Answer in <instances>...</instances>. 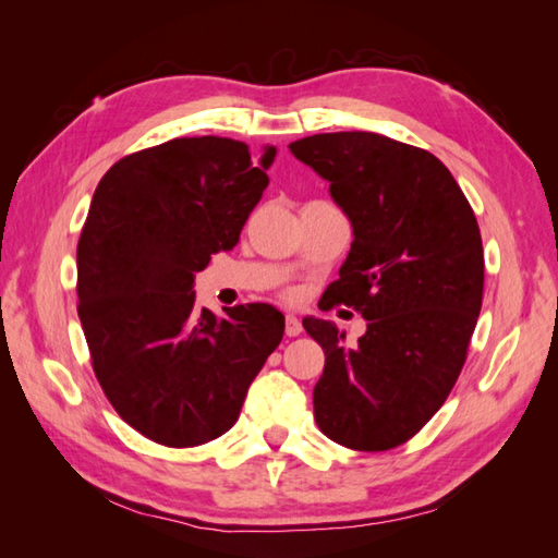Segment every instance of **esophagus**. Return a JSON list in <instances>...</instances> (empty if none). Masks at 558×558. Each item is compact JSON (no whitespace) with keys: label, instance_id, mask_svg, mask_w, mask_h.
<instances>
[{"label":"esophagus","instance_id":"obj_1","mask_svg":"<svg viewBox=\"0 0 558 558\" xmlns=\"http://www.w3.org/2000/svg\"><path fill=\"white\" fill-rule=\"evenodd\" d=\"M302 333V324H300V318L298 316H292V314H288L286 316V336L288 338H298Z\"/></svg>","mask_w":558,"mask_h":558}]
</instances>
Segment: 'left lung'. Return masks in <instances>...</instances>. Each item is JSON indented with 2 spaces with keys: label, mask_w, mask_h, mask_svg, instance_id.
I'll list each match as a JSON object with an SVG mask.
<instances>
[{
  "label": "left lung",
  "mask_w": 558,
  "mask_h": 558,
  "mask_svg": "<svg viewBox=\"0 0 558 558\" xmlns=\"http://www.w3.org/2000/svg\"><path fill=\"white\" fill-rule=\"evenodd\" d=\"M290 150L330 182L352 222L328 298L366 318L357 345L322 318L302 322L326 354L314 420L340 446L390 450L434 417L468 360L484 292L477 218L424 148L336 132L292 141Z\"/></svg>",
  "instance_id": "obj_1"
}]
</instances>
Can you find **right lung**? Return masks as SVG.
<instances>
[{
    "mask_svg": "<svg viewBox=\"0 0 558 558\" xmlns=\"http://www.w3.org/2000/svg\"><path fill=\"white\" fill-rule=\"evenodd\" d=\"M276 148L182 136L129 153L105 172L76 246L78 318L117 414L150 441L194 448L240 417L246 390L280 345L286 316L236 304L198 310L194 272L240 242Z\"/></svg>",
    "mask_w": 558,
    "mask_h": 558,
    "instance_id": "obj_1",
    "label": "right lung"
}]
</instances>
